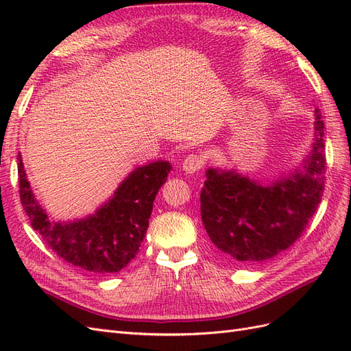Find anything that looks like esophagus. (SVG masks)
Listing matches in <instances>:
<instances>
[{
    "instance_id": "34e87169",
    "label": "esophagus",
    "mask_w": 351,
    "mask_h": 351,
    "mask_svg": "<svg viewBox=\"0 0 351 351\" xmlns=\"http://www.w3.org/2000/svg\"><path fill=\"white\" fill-rule=\"evenodd\" d=\"M204 158H202L200 155H196V154H192L186 156V159L183 161V171L189 173V174H195L196 171H199V169L204 168Z\"/></svg>"
}]
</instances>
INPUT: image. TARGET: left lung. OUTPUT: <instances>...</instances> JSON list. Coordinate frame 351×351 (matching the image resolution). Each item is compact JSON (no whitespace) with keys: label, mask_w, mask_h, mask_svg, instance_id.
<instances>
[{"label":"left lung","mask_w":351,"mask_h":351,"mask_svg":"<svg viewBox=\"0 0 351 351\" xmlns=\"http://www.w3.org/2000/svg\"><path fill=\"white\" fill-rule=\"evenodd\" d=\"M315 143L303 169L259 184L236 171L209 168L200 193V217L226 259L252 265L274 258L302 236L325 187L324 120L315 110Z\"/></svg>","instance_id":"1"}]
</instances>
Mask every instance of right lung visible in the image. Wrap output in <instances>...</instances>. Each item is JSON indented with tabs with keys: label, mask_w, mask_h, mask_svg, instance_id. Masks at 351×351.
<instances>
[{
	"label": "right lung",
	"mask_w": 351,
	"mask_h": 351,
	"mask_svg": "<svg viewBox=\"0 0 351 351\" xmlns=\"http://www.w3.org/2000/svg\"><path fill=\"white\" fill-rule=\"evenodd\" d=\"M20 202L30 226L62 261L95 274H111L134 259L145 239L154 200L171 165L167 161L136 168L93 215L74 222H51L38 205L19 154Z\"/></svg>",
	"instance_id": "right-lung-1"
}]
</instances>
